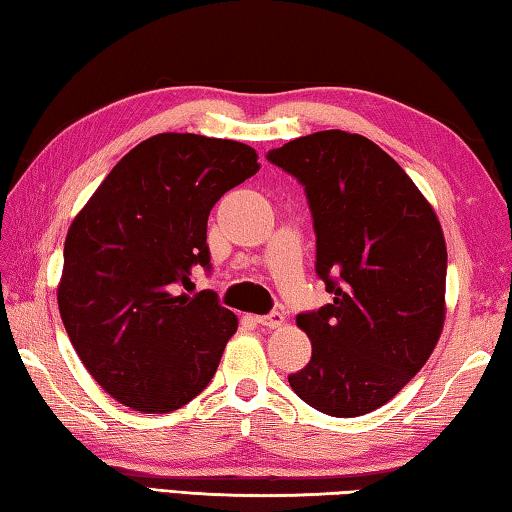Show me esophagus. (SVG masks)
I'll return each mask as SVG.
<instances>
[{
  "label": "esophagus",
  "mask_w": 512,
  "mask_h": 512,
  "mask_svg": "<svg viewBox=\"0 0 512 512\" xmlns=\"http://www.w3.org/2000/svg\"><path fill=\"white\" fill-rule=\"evenodd\" d=\"M257 320V323L259 325H262V327H280L282 323H284V316L280 314V311H271V314H266V316H257L255 318Z\"/></svg>",
  "instance_id": "1"
}]
</instances>
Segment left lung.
Returning <instances> with one entry per match:
<instances>
[{"label": "left lung", "instance_id": "1", "mask_svg": "<svg viewBox=\"0 0 512 512\" xmlns=\"http://www.w3.org/2000/svg\"><path fill=\"white\" fill-rule=\"evenodd\" d=\"M266 158L305 187L316 273L334 296L298 314L311 359L289 384L334 418L375 411L418 375L443 332L447 246L438 216L363 135L320 131Z\"/></svg>", "mask_w": 512, "mask_h": 512}]
</instances>
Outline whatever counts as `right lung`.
I'll return each instance as SVG.
<instances>
[{"label":"right lung","instance_id":"obj_1","mask_svg":"<svg viewBox=\"0 0 512 512\" xmlns=\"http://www.w3.org/2000/svg\"><path fill=\"white\" fill-rule=\"evenodd\" d=\"M259 171L253 146L194 133L153 135L121 158L74 216L58 309L76 354L110 397L176 411L210 384L239 320L214 291L207 216Z\"/></svg>","mask_w":512,"mask_h":512}]
</instances>
